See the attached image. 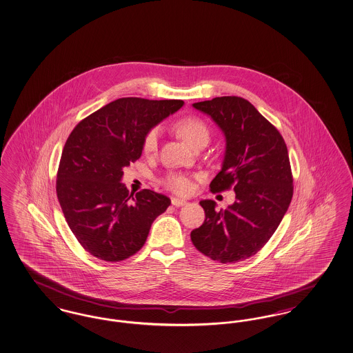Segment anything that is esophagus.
Segmentation results:
<instances>
[{"label":"esophagus","mask_w":353,"mask_h":353,"mask_svg":"<svg viewBox=\"0 0 353 353\" xmlns=\"http://www.w3.org/2000/svg\"><path fill=\"white\" fill-rule=\"evenodd\" d=\"M172 205L176 206V208H180L186 205V201L185 199H180V198H172Z\"/></svg>","instance_id":"1"}]
</instances>
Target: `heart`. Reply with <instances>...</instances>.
Here are the masks:
<instances>
[{"instance_id": "obj_1", "label": "heart", "mask_w": 353, "mask_h": 353, "mask_svg": "<svg viewBox=\"0 0 353 353\" xmlns=\"http://www.w3.org/2000/svg\"><path fill=\"white\" fill-rule=\"evenodd\" d=\"M177 134L188 141L192 147H197L199 144H206L209 141V127L197 117H185L176 123ZM160 139V128L152 127L143 139V152L147 155H154L159 148ZM163 185L176 194L186 196L193 190V183L189 176L180 172H170L161 180Z\"/></svg>"}]
</instances>
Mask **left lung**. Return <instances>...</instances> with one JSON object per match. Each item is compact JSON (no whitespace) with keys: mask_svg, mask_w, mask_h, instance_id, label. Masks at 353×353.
Here are the masks:
<instances>
[{"mask_svg":"<svg viewBox=\"0 0 353 353\" xmlns=\"http://www.w3.org/2000/svg\"><path fill=\"white\" fill-rule=\"evenodd\" d=\"M212 117L226 138L222 170L210 183L212 193L231 186L235 202L215 210L203 199L205 222L192 231L199 252L212 260L243 261L257 254L281 223L293 197V176L288 148L279 130L247 99L215 97L193 103Z\"/></svg>","mask_w":353,"mask_h":353,"instance_id":"obj_1","label":"left lung"}]
</instances>
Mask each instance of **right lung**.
Masks as SVG:
<instances>
[{"instance_id":"right-lung-1","label":"right lung","mask_w":353,"mask_h":353,"mask_svg":"<svg viewBox=\"0 0 353 353\" xmlns=\"http://www.w3.org/2000/svg\"><path fill=\"white\" fill-rule=\"evenodd\" d=\"M183 105L181 99H118L73 128L60 159L57 193L86 252L115 263L144 245L170 199L150 189L130 194L121 183L123 168L141 157L144 135Z\"/></svg>"}]
</instances>
